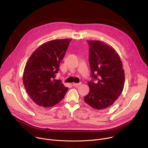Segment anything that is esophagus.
Segmentation results:
<instances>
[{
  "mask_svg": "<svg viewBox=\"0 0 148 148\" xmlns=\"http://www.w3.org/2000/svg\"><path fill=\"white\" fill-rule=\"evenodd\" d=\"M81 84V82H79V83H73V86H75V87H77V86H80Z\"/></svg>",
  "mask_w": 148,
  "mask_h": 148,
  "instance_id": "1",
  "label": "esophagus"
}]
</instances>
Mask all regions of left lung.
<instances>
[{
    "instance_id": "left-lung-1",
    "label": "left lung",
    "mask_w": 148,
    "mask_h": 148,
    "mask_svg": "<svg viewBox=\"0 0 148 148\" xmlns=\"http://www.w3.org/2000/svg\"><path fill=\"white\" fill-rule=\"evenodd\" d=\"M87 41L93 79L88 82L90 91L84 101L95 110H103L112 105L121 94L124 70L120 57L112 47L101 41Z\"/></svg>"
}]
</instances>
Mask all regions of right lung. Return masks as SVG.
<instances>
[{
	"mask_svg": "<svg viewBox=\"0 0 148 148\" xmlns=\"http://www.w3.org/2000/svg\"><path fill=\"white\" fill-rule=\"evenodd\" d=\"M72 39H56L40 46L29 58L23 81L27 94L40 107H53L64 97L68 88L55 79L60 61Z\"/></svg>",
	"mask_w": 148,
	"mask_h": 148,
	"instance_id": "obj_1",
	"label": "right lung"
}]
</instances>
